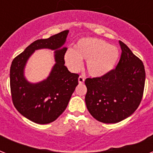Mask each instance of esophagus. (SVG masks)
Masks as SVG:
<instances>
[{
	"mask_svg": "<svg viewBox=\"0 0 153 153\" xmlns=\"http://www.w3.org/2000/svg\"><path fill=\"white\" fill-rule=\"evenodd\" d=\"M84 81H85V79H84V77L82 76H79V82L80 84H82L84 82Z\"/></svg>",
	"mask_w": 153,
	"mask_h": 153,
	"instance_id": "1",
	"label": "esophagus"
}]
</instances>
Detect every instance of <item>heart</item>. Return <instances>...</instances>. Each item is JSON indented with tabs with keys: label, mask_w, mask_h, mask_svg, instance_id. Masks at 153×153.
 I'll use <instances>...</instances> for the list:
<instances>
[{
	"label": "heart",
	"mask_w": 153,
	"mask_h": 153,
	"mask_svg": "<svg viewBox=\"0 0 153 153\" xmlns=\"http://www.w3.org/2000/svg\"><path fill=\"white\" fill-rule=\"evenodd\" d=\"M118 49L98 38L79 39L74 50L68 49L64 55L66 65L72 71H78L86 60V70L92 77H102L111 71L119 59Z\"/></svg>",
	"instance_id": "heart-1"
}]
</instances>
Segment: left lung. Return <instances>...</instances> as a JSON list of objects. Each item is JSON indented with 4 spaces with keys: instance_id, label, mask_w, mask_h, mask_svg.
<instances>
[{
    "instance_id": "left-lung-1",
    "label": "left lung",
    "mask_w": 153,
    "mask_h": 153,
    "mask_svg": "<svg viewBox=\"0 0 153 153\" xmlns=\"http://www.w3.org/2000/svg\"><path fill=\"white\" fill-rule=\"evenodd\" d=\"M119 44L122 52L116 68L102 77L85 80L87 109L103 123H117L132 115L144 93L145 71L142 61L123 42Z\"/></svg>"
}]
</instances>
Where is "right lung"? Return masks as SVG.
Returning <instances> with one entry per match:
<instances>
[{"label":"right lung","instance_id":"right-lung-1","mask_svg":"<svg viewBox=\"0 0 153 153\" xmlns=\"http://www.w3.org/2000/svg\"><path fill=\"white\" fill-rule=\"evenodd\" d=\"M69 31L65 30L48 39H37L13 60L10 67V89L14 106L18 112L37 124L55 121L67 108L79 82V75L71 73L65 66V44ZM55 50L54 65L45 80L38 84L27 82L23 75L27 59L36 50Z\"/></svg>","mask_w":153,"mask_h":153}]
</instances>
